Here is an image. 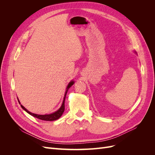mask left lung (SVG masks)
<instances>
[{
	"label": "left lung",
	"mask_w": 155,
	"mask_h": 155,
	"mask_svg": "<svg viewBox=\"0 0 155 155\" xmlns=\"http://www.w3.org/2000/svg\"><path fill=\"white\" fill-rule=\"evenodd\" d=\"M135 53H136V54H137V52H136V51H135Z\"/></svg>",
	"instance_id": "8db88e82"
}]
</instances>
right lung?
Masks as SVG:
<instances>
[{
  "label": "right lung",
  "instance_id": "1",
  "mask_svg": "<svg viewBox=\"0 0 155 155\" xmlns=\"http://www.w3.org/2000/svg\"><path fill=\"white\" fill-rule=\"evenodd\" d=\"M74 81H72V80L70 81V83L68 84V85H67V88H66V91H65V93H64L63 104H62L61 106V107L58 110H56L55 112H53V113H51V114H37L32 113V112L28 111L24 106H22V105H21V106L22 109H24L26 112H28V113L29 114L33 116L34 117H35V118H38L39 120H45V121H54V120H58L60 118V117L62 116L63 113L64 112V101H65V97H66L67 93L68 91V89L70 87H71L74 85ZM18 101L20 104L19 100H18Z\"/></svg>",
  "mask_w": 155,
  "mask_h": 155
}]
</instances>
